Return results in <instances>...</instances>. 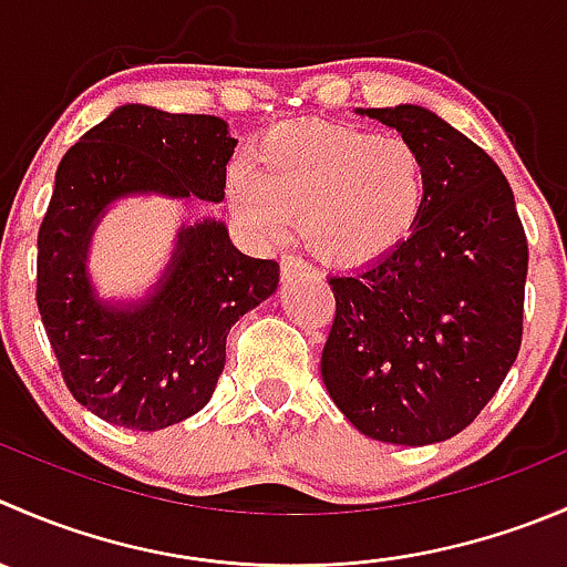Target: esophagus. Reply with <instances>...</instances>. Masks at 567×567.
<instances>
[{"label":"esophagus","instance_id":"1","mask_svg":"<svg viewBox=\"0 0 567 567\" xmlns=\"http://www.w3.org/2000/svg\"><path fill=\"white\" fill-rule=\"evenodd\" d=\"M279 268H282V277L285 279H293V277H301V274H310V262H305L301 257L296 255H282V260H279Z\"/></svg>","mask_w":567,"mask_h":567}]
</instances>
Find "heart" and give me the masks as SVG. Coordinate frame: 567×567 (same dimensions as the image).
I'll use <instances>...</instances> for the list:
<instances>
[{"instance_id": "obj_1", "label": "heart", "mask_w": 567, "mask_h": 567, "mask_svg": "<svg viewBox=\"0 0 567 567\" xmlns=\"http://www.w3.org/2000/svg\"><path fill=\"white\" fill-rule=\"evenodd\" d=\"M430 190L426 157L404 135L329 121L268 132L229 179V207L262 240L301 227L321 260L362 266L415 227Z\"/></svg>"}]
</instances>
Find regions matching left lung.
Here are the masks:
<instances>
[{"instance_id": "left-lung-1", "label": "left lung", "mask_w": 567, "mask_h": 567, "mask_svg": "<svg viewBox=\"0 0 567 567\" xmlns=\"http://www.w3.org/2000/svg\"><path fill=\"white\" fill-rule=\"evenodd\" d=\"M365 115L417 144L430 190L410 238L329 277L321 377L362 435L426 446L463 432L513 368L529 246L507 177L471 137L417 104Z\"/></svg>"}]
</instances>
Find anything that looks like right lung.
<instances>
[{
  "instance_id": "add662e5",
  "label": "right lung",
  "mask_w": 567,
  "mask_h": 567,
  "mask_svg": "<svg viewBox=\"0 0 567 567\" xmlns=\"http://www.w3.org/2000/svg\"><path fill=\"white\" fill-rule=\"evenodd\" d=\"M235 144L216 115L124 104L60 161L38 229L35 301L65 388L102 421L155 432L199 412L233 323L277 290V260L246 257L213 218L179 233L161 288L141 305H104L87 282V240L110 202H221Z\"/></svg>"
}]
</instances>
